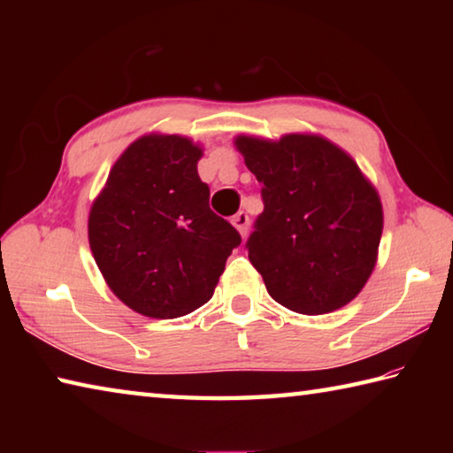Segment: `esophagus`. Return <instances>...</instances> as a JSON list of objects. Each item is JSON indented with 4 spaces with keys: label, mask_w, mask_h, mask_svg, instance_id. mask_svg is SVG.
<instances>
[{
    "label": "esophagus",
    "mask_w": 453,
    "mask_h": 453,
    "mask_svg": "<svg viewBox=\"0 0 453 453\" xmlns=\"http://www.w3.org/2000/svg\"><path fill=\"white\" fill-rule=\"evenodd\" d=\"M232 224L235 226L237 232L242 234V237H245V234H248V226H250V216L245 211L235 213V216L232 218Z\"/></svg>",
    "instance_id": "esophagus-1"
}]
</instances>
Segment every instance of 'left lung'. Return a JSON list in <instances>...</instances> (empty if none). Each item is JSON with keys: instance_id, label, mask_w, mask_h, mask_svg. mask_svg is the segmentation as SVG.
I'll return each instance as SVG.
<instances>
[{"instance_id": "left-lung-1", "label": "left lung", "mask_w": 453, "mask_h": 453, "mask_svg": "<svg viewBox=\"0 0 453 453\" xmlns=\"http://www.w3.org/2000/svg\"><path fill=\"white\" fill-rule=\"evenodd\" d=\"M235 148L262 183L264 211L245 248L267 294L305 316L343 308L378 259V191L346 151L319 135H237Z\"/></svg>"}]
</instances>
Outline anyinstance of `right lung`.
<instances>
[{"instance_id":"add662e5","label":"right lung","mask_w":453,"mask_h":453,"mask_svg":"<svg viewBox=\"0 0 453 453\" xmlns=\"http://www.w3.org/2000/svg\"><path fill=\"white\" fill-rule=\"evenodd\" d=\"M202 148L150 134L113 164L88 219L89 248L107 286L127 308L173 319L210 302L237 229L210 210L197 175Z\"/></svg>"}]
</instances>
